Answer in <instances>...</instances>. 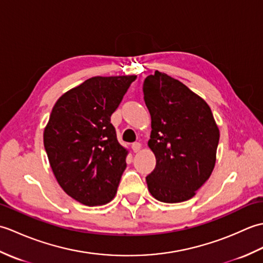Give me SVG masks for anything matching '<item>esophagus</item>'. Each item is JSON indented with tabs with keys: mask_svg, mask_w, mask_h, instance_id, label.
I'll use <instances>...</instances> for the list:
<instances>
[{
	"mask_svg": "<svg viewBox=\"0 0 263 263\" xmlns=\"http://www.w3.org/2000/svg\"><path fill=\"white\" fill-rule=\"evenodd\" d=\"M131 148H132V150L135 153H138L139 150L141 149V143L140 142H133L132 143V146H131Z\"/></svg>",
	"mask_w": 263,
	"mask_h": 263,
	"instance_id": "esophagus-1",
	"label": "esophagus"
}]
</instances>
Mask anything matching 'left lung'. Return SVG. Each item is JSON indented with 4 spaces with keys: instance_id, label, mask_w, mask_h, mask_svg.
Here are the masks:
<instances>
[{
    "instance_id": "1",
    "label": "left lung",
    "mask_w": 263,
    "mask_h": 263,
    "mask_svg": "<svg viewBox=\"0 0 263 263\" xmlns=\"http://www.w3.org/2000/svg\"><path fill=\"white\" fill-rule=\"evenodd\" d=\"M152 116L149 148L156 167L146 177L149 192L166 203L183 202L210 177L219 142L209 105L174 78L156 71L143 82Z\"/></svg>"
}]
</instances>
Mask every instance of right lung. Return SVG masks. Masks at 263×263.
Listing matches in <instances>:
<instances>
[{
	"mask_svg": "<svg viewBox=\"0 0 263 263\" xmlns=\"http://www.w3.org/2000/svg\"><path fill=\"white\" fill-rule=\"evenodd\" d=\"M137 76L93 77L55 103L44 147L63 191L85 205L115 197L127 150L117 141L110 116Z\"/></svg>",
	"mask_w": 263,
	"mask_h": 263,
	"instance_id": "obj_1",
	"label": "right lung"
}]
</instances>
